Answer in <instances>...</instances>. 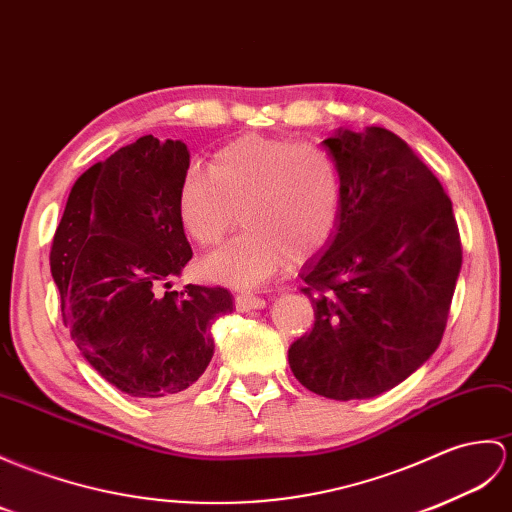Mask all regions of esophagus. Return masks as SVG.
Here are the masks:
<instances>
[{"label":"esophagus","instance_id":"34e87169","mask_svg":"<svg viewBox=\"0 0 512 512\" xmlns=\"http://www.w3.org/2000/svg\"><path fill=\"white\" fill-rule=\"evenodd\" d=\"M266 307V301L261 299V296H255V294H237L235 296V310L237 312H251V310H264Z\"/></svg>","mask_w":512,"mask_h":512}]
</instances>
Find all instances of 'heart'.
<instances>
[{"mask_svg":"<svg viewBox=\"0 0 512 512\" xmlns=\"http://www.w3.org/2000/svg\"><path fill=\"white\" fill-rule=\"evenodd\" d=\"M342 174L329 152L296 139L244 135L213 154L209 172L189 168L178 185L183 229L202 248L220 246L205 261L207 275L242 288L307 261L334 242L342 218Z\"/></svg>","mask_w":512,"mask_h":512,"instance_id":"obj_1","label":"heart"}]
</instances>
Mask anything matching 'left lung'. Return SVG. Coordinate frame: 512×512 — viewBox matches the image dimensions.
<instances>
[{
	"label": "left lung",
	"instance_id": "obj_1",
	"mask_svg": "<svg viewBox=\"0 0 512 512\" xmlns=\"http://www.w3.org/2000/svg\"><path fill=\"white\" fill-rule=\"evenodd\" d=\"M342 174L334 242L305 266L314 327L288 351L294 377L336 401L395 388L441 344L462 246L432 170L386 128L323 141Z\"/></svg>",
	"mask_w": 512,
	"mask_h": 512
}]
</instances>
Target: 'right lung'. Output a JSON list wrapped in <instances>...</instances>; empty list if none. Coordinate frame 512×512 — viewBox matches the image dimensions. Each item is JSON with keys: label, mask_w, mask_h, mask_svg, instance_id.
Instances as JSON below:
<instances>
[{"label": "right lung", "mask_w": 512, "mask_h": 512, "mask_svg": "<svg viewBox=\"0 0 512 512\" xmlns=\"http://www.w3.org/2000/svg\"><path fill=\"white\" fill-rule=\"evenodd\" d=\"M187 168L183 141L139 137L78 178L52 242L71 340L106 382L137 399L198 382L213 358L211 325L233 312L220 285L161 292L192 259L176 207Z\"/></svg>", "instance_id": "1"}]
</instances>
